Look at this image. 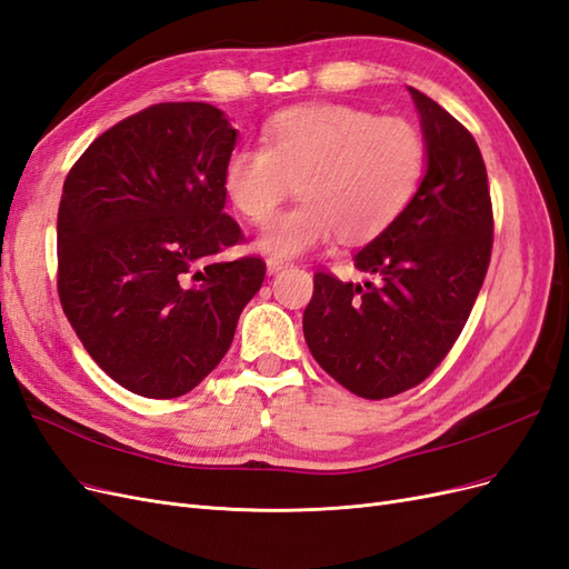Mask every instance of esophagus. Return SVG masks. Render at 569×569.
I'll use <instances>...</instances> for the list:
<instances>
[{"instance_id":"34e87169","label":"esophagus","mask_w":569,"mask_h":569,"mask_svg":"<svg viewBox=\"0 0 569 569\" xmlns=\"http://www.w3.org/2000/svg\"><path fill=\"white\" fill-rule=\"evenodd\" d=\"M266 266H268V272H270V274H274V272H280V270L289 268L291 263H289V261H284V258H278V256H270V258H268V261H266Z\"/></svg>"}]
</instances>
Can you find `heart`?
Here are the masks:
<instances>
[{
	"mask_svg": "<svg viewBox=\"0 0 569 569\" xmlns=\"http://www.w3.org/2000/svg\"><path fill=\"white\" fill-rule=\"evenodd\" d=\"M425 142L403 118H377L343 104L280 111L263 128V147H237L222 187L253 226H263L297 182L301 201L258 239L272 256H299L327 242L382 234L416 197Z\"/></svg>",
	"mask_w": 569,
	"mask_h": 569,
	"instance_id": "heart-1",
	"label": "heart"
}]
</instances>
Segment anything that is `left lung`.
<instances>
[{
  "mask_svg": "<svg viewBox=\"0 0 569 569\" xmlns=\"http://www.w3.org/2000/svg\"><path fill=\"white\" fill-rule=\"evenodd\" d=\"M427 173L406 211L353 256L372 282L313 274L303 337L318 366L370 401L418 387L468 322L493 247L487 166L475 137L435 99L412 90Z\"/></svg>",
  "mask_w": 569,
  "mask_h": 569,
  "instance_id": "left-lung-1",
  "label": "left lung"
}]
</instances>
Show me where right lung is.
<instances>
[{
    "mask_svg": "<svg viewBox=\"0 0 569 569\" xmlns=\"http://www.w3.org/2000/svg\"><path fill=\"white\" fill-rule=\"evenodd\" d=\"M237 130L203 101L120 120L68 170L57 220V289L82 347L147 399L192 391L228 353L266 261L213 258L242 244L222 211Z\"/></svg>",
    "mask_w": 569,
    "mask_h": 569,
    "instance_id": "1",
    "label": "right lung"
}]
</instances>
